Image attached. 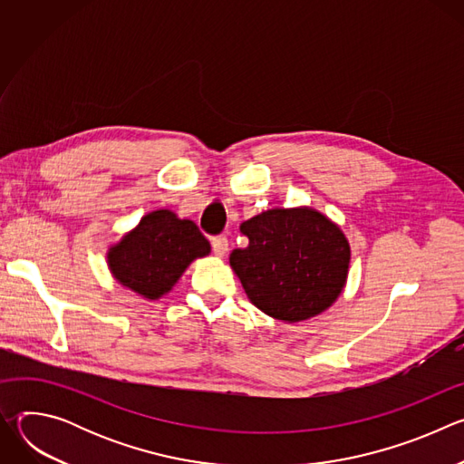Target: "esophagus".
I'll return each instance as SVG.
<instances>
[{"label":"esophagus","instance_id":"obj_1","mask_svg":"<svg viewBox=\"0 0 464 464\" xmlns=\"http://www.w3.org/2000/svg\"><path fill=\"white\" fill-rule=\"evenodd\" d=\"M211 246H213V253L217 255V256H224L226 255V251H227V247H229V242H227V238L226 237H215L213 240H211Z\"/></svg>","mask_w":464,"mask_h":464}]
</instances>
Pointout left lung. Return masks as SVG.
<instances>
[{"label":"left lung","instance_id":"obj_1","mask_svg":"<svg viewBox=\"0 0 464 464\" xmlns=\"http://www.w3.org/2000/svg\"><path fill=\"white\" fill-rule=\"evenodd\" d=\"M247 247L229 262L249 301L276 319L314 317L342 294L351 247L342 229L314 209H270L240 226Z\"/></svg>","mask_w":464,"mask_h":464}]
</instances>
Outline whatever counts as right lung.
Listing matches in <instances>:
<instances>
[{
	"label": "right lung",
	"instance_id": "obj_1",
	"mask_svg": "<svg viewBox=\"0 0 464 464\" xmlns=\"http://www.w3.org/2000/svg\"><path fill=\"white\" fill-rule=\"evenodd\" d=\"M209 251V240L192 220L160 209L145 215L134 231L110 247L108 266L122 286L147 299H160L194 258Z\"/></svg>",
	"mask_w": 464,
	"mask_h": 464
}]
</instances>
